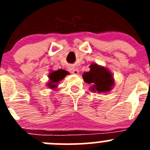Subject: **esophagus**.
I'll use <instances>...</instances> for the list:
<instances>
[{"mask_svg": "<svg viewBox=\"0 0 150 150\" xmlns=\"http://www.w3.org/2000/svg\"><path fill=\"white\" fill-rule=\"evenodd\" d=\"M69 71H70V72L73 74H78V73H79V70H78L77 68H76V67H70V68H69Z\"/></svg>", "mask_w": 150, "mask_h": 150, "instance_id": "1", "label": "esophagus"}]
</instances>
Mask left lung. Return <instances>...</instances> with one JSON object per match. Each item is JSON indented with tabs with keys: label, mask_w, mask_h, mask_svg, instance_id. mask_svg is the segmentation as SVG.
<instances>
[{
	"label": "left lung",
	"mask_w": 150,
	"mask_h": 150,
	"mask_svg": "<svg viewBox=\"0 0 150 150\" xmlns=\"http://www.w3.org/2000/svg\"><path fill=\"white\" fill-rule=\"evenodd\" d=\"M84 81L91 84V90L98 92H107L111 90L114 85V79L112 74L107 68L92 64L90 65V71L83 74Z\"/></svg>",
	"instance_id": "1"
}]
</instances>
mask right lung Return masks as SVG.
I'll return each instance as SVG.
<instances>
[{"label":"right lung","instance_id":"1","mask_svg":"<svg viewBox=\"0 0 150 150\" xmlns=\"http://www.w3.org/2000/svg\"><path fill=\"white\" fill-rule=\"evenodd\" d=\"M68 72L64 70H58L56 71H53L49 75L50 83H48V86L50 88H54L57 86V83L64 78L66 75H67Z\"/></svg>","mask_w":150,"mask_h":150}]
</instances>
